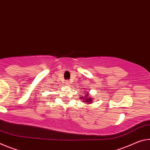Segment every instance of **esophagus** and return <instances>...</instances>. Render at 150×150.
Instances as JSON below:
<instances>
[{"label": "esophagus", "instance_id": "obj_1", "mask_svg": "<svg viewBox=\"0 0 150 150\" xmlns=\"http://www.w3.org/2000/svg\"><path fill=\"white\" fill-rule=\"evenodd\" d=\"M64 83H65V84H66V85H67V86L70 84V82H69V81H68V80H66V81H65V82H64Z\"/></svg>", "mask_w": 150, "mask_h": 150}]
</instances>
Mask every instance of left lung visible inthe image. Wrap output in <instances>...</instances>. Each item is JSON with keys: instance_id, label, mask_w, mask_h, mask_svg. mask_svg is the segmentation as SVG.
<instances>
[{"instance_id": "left-lung-1", "label": "left lung", "mask_w": 150, "mask_h": 150, "mask_svg": "<svg viewBox=\"0 0 150 150\" xmlns=\"http://www.w3.org/2000/svg\"><path fill=\"white\" fill-rule=\"evenodd\" d=\"M84 95V96H80V100H82V101L84 102H86V104H91L92 103V98H90V94L88 93H83Z\"/></svg>"}]
</instances>
